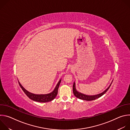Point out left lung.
Here are the masks:
<instances>
[{"label":"left lung","instance_id":"obj_1","mask_svg":"<svg viewBox=\"0 0 130 130\" xmlns=\"http://www.w3.org/2000/svg\"><path fill=\"white\" fill-rule=\"evenodd\" d=\"M113 81L111 83V84H110V85L108 86V87L103 92H101V93L99 94H97L96 95H92V96H89V95H86L85 94H83L82 93H81V92L78 91L76 88V85H75V83H73V94L75 95L77 98L81 99V100H86V101H92V100H94L97 98H100V97H101L102 96H103L105 92L108 90V89H109V88L110 87L111 84H112Z\"/></svg>","mask_w":130,"mask_h":130}]
</instances>
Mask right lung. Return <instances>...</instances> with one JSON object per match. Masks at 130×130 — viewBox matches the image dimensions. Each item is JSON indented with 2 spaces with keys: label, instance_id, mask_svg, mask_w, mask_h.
Segmentation results:
<instances>
[{
  "label": "right lung",
  "instance_id": "1",
  "mask_svg": "<svg viewBox=\"0 0 130 130\" xmlns=\"http://www.w3.org/2000/svg\"><path fill=\"white\" fill-rule=\"evenodd\" d=\"M61 80H60L58 83L57 84V86H55L54 89L53 90V91L48 94H45V95H36L32 93H31V92H29L27 90H26L23 86L21 84V83L18 81V83H19V84L22 89V90L24 91V92L25 93V94L31 100L37 101V102H49L50 101H52L53 100L55 97L57 96L58 94V88L59 87V85L60 84Z\"/></svg>",
  "mask_w": 130,
  "mask_h": 130
}]
</instances>
